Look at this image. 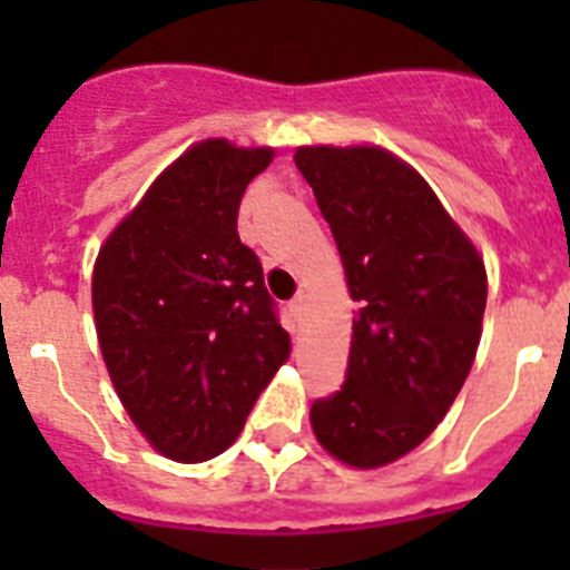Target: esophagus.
Masks as SVG:
<instances>
[{
    "label": "esophagus",
    "instance_id": "esophagus-1",
    "mask_svg": "<svg viewBox=\"0 0 570 570\" xmlns=\"http://www.w3.org/2000/svg\"><path fill=\"white\" fill-rule=\"evenodd\" d=\"M305 305H308V296H305V294H296L294 299H291V311H294L296 316H302V311H305Z\"/></svg>",
    "mask_w": 570,
    "mask_h": 570
}]
</instances>
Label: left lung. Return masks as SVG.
<instances>
[{
  "label": "left lung",
  "instance_id": "left-lung-1",
  "mask_svg": "<svg viewBox=\"0 0 570 570\" xmlns=\"http://www.w3.org/2000/svg\"><path fill=\"white\" fill-rule=\"evenodd\" d=\"M299 174L360 305L345 382L311 405L336 460L380 468L414 451L454 405L476 356L485 265L428 183L382 148H299Z\"/></svg>",
  "mask_w": 570,
  "mask_h": 570
}]
</instances>
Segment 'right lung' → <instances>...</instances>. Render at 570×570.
<instances>
[{"instance_id": "add662e5", "label": "right lung", "mask_w": 570, "mask_h": 570, "mask_svg": "<svg viewBox=\"0 0 570 570\" xmlns=\"http://www.w3.org/2000/svg\"><path fill=\"white\" fill-rule=\"evenodd\" d=\"M274 150L208 139L165 170L99 250L94 316L116 394L159 454L203 462L239 436L291 354L242 194Z\"/></svg>"}]
</instances>
